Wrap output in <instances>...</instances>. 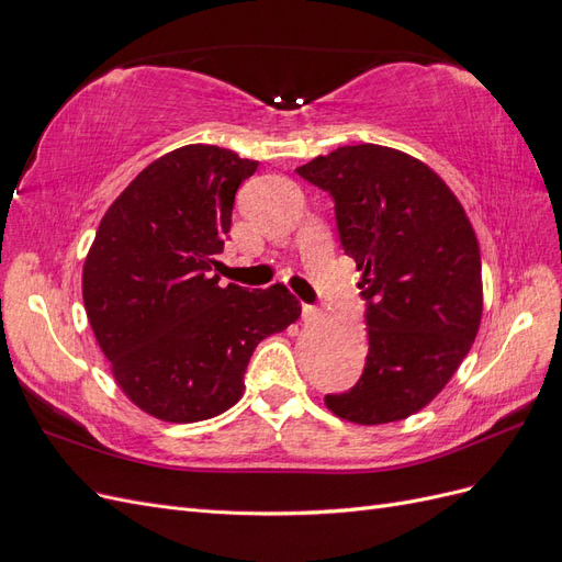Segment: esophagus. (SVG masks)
I'll return each mask as SVG.
<instances>
[{
	"label": "esophagus",
	"instance_id": "34e87169",
	"mask_svg": "<svg viewBox=\"0 0 562 562\" xmlns=\"http://www.w3.org/2000/svg\"><path fill=\"white\" fill-rule=\"evenodd\" d=\"M316 314H318V310L314 307V304H302V316H304V318L310 321V318H314Z\"/></svg>",
	"mask_w": 562,
	"mask_h": 562
}]
</instances>
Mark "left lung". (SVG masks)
<instances>
[{
  "instance_id": "obj_1",
  "label": "left lung",
  "mask_w": 562,
  "mask_h": 562,
  "mask_svg": "<svg viewBox=\"0 0 562 562\" xmlns=\"http://www.w3.org/2000/svg\"><path fill=\"white\" fill-rule=\"evenodd\" d=\"M297 173L333 196L366 300L363 375L328 394V411L368 427L411 417L450 382L481 326V250L462 203L427 164L370 143Z\"/></svg>"
}]
</instances>
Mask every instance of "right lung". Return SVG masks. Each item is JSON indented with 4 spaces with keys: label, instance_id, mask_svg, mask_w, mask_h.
Returning <instances> with one entry per match:
<instances>
[{
    "label": "right lung",
    "instance_id": "add662e5",
    "mask_svg": "<svg viewBox=\"0 0 562 562\" xmlns=\"http://www.w3.org/2000/svg\"><path fill=\"white\" fill-rule=\"evenodd\" d=\"M255 168L232 149L184 145L135 176L100 220L83 307L116 384L151 417L190 424L229 411L255 347L300 318L281 283L248 291L213 277Z\"/></svg>",
    "mask_w": 562,
    "mask_h": 562
}]
</instances>
